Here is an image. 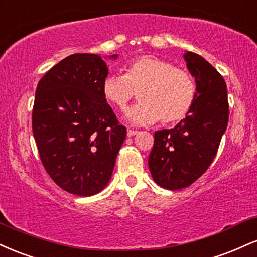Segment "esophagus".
Here are the masks:
<instances>
[{
    "label": "esophagus",
    "mask_w": 257,
    "mask_h": 257,
    "mask_svg": "<svg viewBox=\"0 0 257 257\" xmlns=\"http://www.w3.org/2000/svg\"><path fill=\"white\" fill-rule=\"evenodd\" d=\"M138 131H136V130H127V137H134L135 135H137Z\"/></svg>",
    "instance_id": "obj_1"
}]
</instances>
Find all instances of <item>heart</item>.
<instances>
[{
  "label": "heart",
  "instance_id": "obj_1",
  "mask_svg": "<svg viewBox=\"0 0 257 257\" xmlns=\"http://www.w3.org/2000/svg\"><path fill=\"white\" fill-rule=\"evenodd\" d=\"M137 92V104L125 117L134 125L176 123L189 114L196 98L194 78L185 69L154 55H142L123 66V75L108 74L102 93L111 105L123 110Z\"/></svg>",
  "mask_w": 257,
  "mask_h": 257
}]
</instances>
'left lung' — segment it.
<instances>
[{
	"label": "left lung",
	"mask_w": 257,
	"mask_h": 257,
	"mask_svg": "<svg viewBox=\"0 0 257 257\" xmlns=\"http://www.w3.org/2000/svg\"><path fill=\"white\" fill-rule=\"evenodd\" d=\"M184 60L196 81L194 105L174 128L155 132L148 160L154 182L168 190L190 186L208 170L228 122L222 75L191 51L184 54Z\"/></svg>",
	"instance_id": "8db88e82"
}]
</instances>
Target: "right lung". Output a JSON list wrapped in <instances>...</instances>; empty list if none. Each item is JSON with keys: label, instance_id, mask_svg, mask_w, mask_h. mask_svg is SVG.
Here are the masks:
<instances>
[{"label": "right lung", "instance_id": "obj_1", "mask_svg": "<svg viewBox=\"0 0 257 257\" xmlns=\"http://www.w3.org/2000/svg\"><path fill=\"white\" fill-rule=\"evenodd\" d=\"M107 75L99 55L73 54L51 67L36 89L32 131L39 158L69 194L87 197L102 191L126 138V127L102 93Z\"/></svg>", "mask_w": 257, "mask_h": 257}]
</instances>
